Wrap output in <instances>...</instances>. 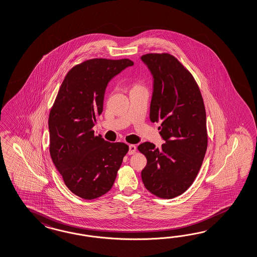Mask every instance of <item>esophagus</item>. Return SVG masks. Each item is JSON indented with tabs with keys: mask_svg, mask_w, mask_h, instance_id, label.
<instances>
[{
	"mask_svg": "<svg viewBox=\"0 0 257 257\" xmlns=\"http://www.w3.org/2000/svg\"><path fill=\"white\" fill-rule=\"evenodd\" d=\"M137 152V147L135 146V145H130L129 146V152L128 153L130 154V155H132L134 153H136Z\"/></svg>",
	"mask_w": 257,
	"mask_h": 257,
	"instance_id": "obj_1",
	"label": "esophagus"
}]
</instances>
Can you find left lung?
<instances>
[{"label": "left lung", "mask_w": 257, "mask_h": 257, "mask_svg": "<svg viewBox=\"0 0 257 257\" xmlns=\"http://www.w3.org/2000/svg\"><path fill=\"white\" fill-rule=\"evenodd\" d=\"M153 76L150 118L160 122L166 141L160 149L151 142L139 145L147 158L141 171L147 190L171 199L183 194L200 170L208 147L206 110L193 75L168 53L141 57Z\"/></svg>", "instance_id": "left-lung-1"}]
</instances>
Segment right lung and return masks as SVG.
I'll use <instances>...</instances> for the list:
<instances>
[{"label":"right lung","instance_id":"obj_1","mask_svg":"<svg viewBox=\"0 0 257 257\" xmlns=\"http://www.w3.org/2000/svg\"><path fill=\"white\" fill-rule=\"evenodd\" d=\"M131 60L91 59L64 77L49 117V153L73 194L91 200L110 190L129 147L92 130L103 111L105 88Z\"/></svg>","mask_w":257,"mask_h":257}]
</instances>
